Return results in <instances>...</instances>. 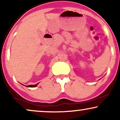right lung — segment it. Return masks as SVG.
I'll use <instances>...</instances> for the list:
<instances>
[{
	"mask_svg": "<svg viewBox=\"0 0 120 120\" xmlns=\"http://www.w3.org/2000/svg\"><path fill=\"white\" fill-rule=\"evenodd\" d=\"M37 85H38V83L35 85H28V86H27V87H35L37 86Z\"/></svg>",
	"mask_w": 120,
	"mask_h": 120,
	"instance_id": "obj_1",
	"label": "right lung"
}]
</instances>
